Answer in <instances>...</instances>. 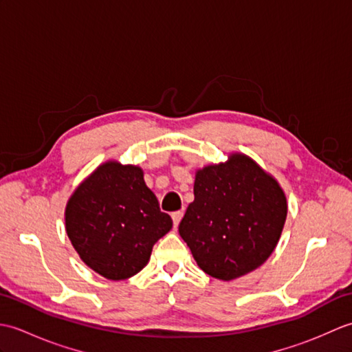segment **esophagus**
<instances>
[{
  "label": "esophagus",
  "instance_id": "1",
  "mask_svg": "<svg viewBox=\"0 0 352 352\" xmlns=\"http://www.w3.org/2000/svg\"><path fill=\"white\" fill-rule=\"evenodd\" d=\"M183 210H178L172 213V221H174V227H178V223H180L182 218H183Z\"/></svg>",
  "mask_w": 352,
  "mask_h": 352
}]
</instances>
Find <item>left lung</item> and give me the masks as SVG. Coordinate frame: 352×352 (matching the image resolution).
Wrapping results in <instances>:
<instances>
[{"mask_svg":"<svg viewBox=\"0 0 352 352\" xmlns=\"http://www.w3.org/2000/svg\"><path fill=\"white\" fill-rule=\"evenodd\" d=\"M193 195L178 231L206 274L230 281L265 263L287 216L286 197L271 175L233 154L197 172Z\"/></svg>","mask_w":352,"mask_h":352,"instance_id":"obj_1","label":"left lung"}]
</instances>
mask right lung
I'll return each mask as SVG.
<instances>
[{
  "label": "right lung",
  "mask_w": 352,
  "mask_h": 352,
  "mask_svg": "<svg viewBox=\"0 0 352 352\" xmlns=\"http://www.w3.org/2000/svg\"><path fill=\"white\" fill-rule=\"evenodd\" d=\"M65 222L80 258L115 281L142 271L154 243L172 228L142 169L116 162L101 164L78 186L66 206Z\"/></svg>",
  "instance_id": "right-lung-1"
}]
</instances>
